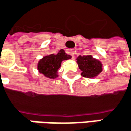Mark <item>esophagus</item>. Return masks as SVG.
<instances>
[{"label": "esophagus", "instance_id": "1", "mask_svg": "<svg viewBox=\"0 0 131 131\" xmlns=\"http://www.w3.org/2000/svg\"><path fill=\"white\" fill-rule=\"evenodd\" d=\"M74 50H72V49H71V50H69V54L70 55H72V56H74Z\"/></svg>", "mask_w": 131, "mask_h": 131}]
</instances>
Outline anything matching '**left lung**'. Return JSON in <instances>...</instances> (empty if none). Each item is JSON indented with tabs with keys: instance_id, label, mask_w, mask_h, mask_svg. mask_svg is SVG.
Here are the masks:
<instances>
[{
	"instance_id": "obj_1",
	"label": "left lung",
	"mask_w": 131,
	"mask_h": 131,
	"mask_svg": "<svg viewBox=\"0 0 131 131\" xmlns=\"http://www.w3.org/2000/svg\"><path fill=\"white\" fill-rule=\"evenodd\" d=\"M77 63L81 71V75L84 78H94L103 72L102 62L91 55L78 56Z\"/></svg>"
}]
</instances>
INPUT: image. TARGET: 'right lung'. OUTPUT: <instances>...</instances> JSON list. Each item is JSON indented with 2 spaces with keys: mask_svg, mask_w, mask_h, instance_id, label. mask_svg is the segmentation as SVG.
I'll return each instance as SVG.
<instances>
[{
  "mask_svg": "<svg viewBox=\"0 0 131 131\" xmlns=\"http://www.w3.org/2000/svg\"><path fill=\"white\" fill-rule=\"evenodd\" d=\"M72 57L66 54L64 50H60L59 53L45 56L38 62V70L43 76L54 79L58 77V70L61 66V63L64 60L71 59Z\"/></svg>",
  "mask_w": 131,
  "mask_h": 131,
  "instance_id": "right-lung-1",
  "label": "right lung"
}]
</instances>
